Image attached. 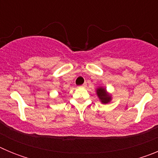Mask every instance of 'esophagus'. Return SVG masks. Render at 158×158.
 <instances>
[{
  "instance_id": "obj_1",
  "label": "esophagus",
  "mask_w": 158,
  "mask_h": 158,
  "mask_svg": "<svg viewBox=\"0 0 158 158\" xmlns=\"http://www.w3.org/2000/svg\"><path fill=\"white\" fill-rule=\"evenodd\" d=\"M86 85H87V84L86 83H84L83 85H81L80 87H81V88H85V87H86Z\"/></svg>"
}]
</instances>
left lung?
Masks as SVG:
<instances>
[{
	"label": "left lung",
	"mask_w": 158,
	"mask_h": 158,
	"mask_svg": "<svg viewBox=\"0 0 158 158\" xmlns=\"http://www.w3.org/2000/svg\"><path fill=\"white\" fill-rule=\"evenodd\" d=\"M97 95L103 104H107L111 100V96L106 93V89L103 88H99L97 89Z\"/></svg>",
	"instance_id": "1"
}]
</instances>
